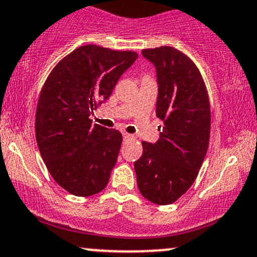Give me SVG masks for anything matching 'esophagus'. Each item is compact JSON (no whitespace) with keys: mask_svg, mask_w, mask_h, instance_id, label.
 Masks as SVG:
<instances>
[{"mask_svg":"<svg viewBox=\"0 0 257 257\" xmlns=\"http://www.w3.org/2000/svg\"><path fill=\"white\" fill-rule=\"evenodd\" d=\"M123 138H124L125 140H129V139H133L134 137H133L132 134H128V133H124V134H123Z\"/></svg>","mask_w":257,"mask_h":257,"instance_id":"1","label":"esophagus"}]
</instances>
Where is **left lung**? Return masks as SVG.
Wrapping results in <instances>:
<instances>
[{"mask_svg": "<svg viewBox=\"0 0 257 257\" xmlns=\"http://www.w3.org/2000/svg\"><path fill=\"white\" fill-rule=\"evenodd\" d=\"M143 55L157 70L156 114L164 125L157 143L143 141V156L134 169L140 193L167 205L198 175L210 139V102L198 67L184 53L164 46L143 49Z\"/></svg>", "mask_w": 257, "mask_h": 257, "instance_id": "8db88e82", "label": "left lung"}]
</instances>
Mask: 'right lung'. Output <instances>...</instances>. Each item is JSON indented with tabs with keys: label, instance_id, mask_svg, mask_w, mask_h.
Segmentation results:
<instances>
[{
	"label": "right lung",
	"instance_id": "right-lung-1",
	"mask_svg": "<svg viewBox=\"0 0 257 257\" xmlns=\"http://www.w3.org/2000/svg\"><path fill=\"white\" fill-rule=\"evenodd\" d=\"M137 58L87 44L61 59L44 82L35 119L38 150L55 182L73 196L99 193L110 180L122 134L93 125L89 116Z\"/></svg>",
	"mask_w": 257,
	"mask_h": 257
}]
</instances>
